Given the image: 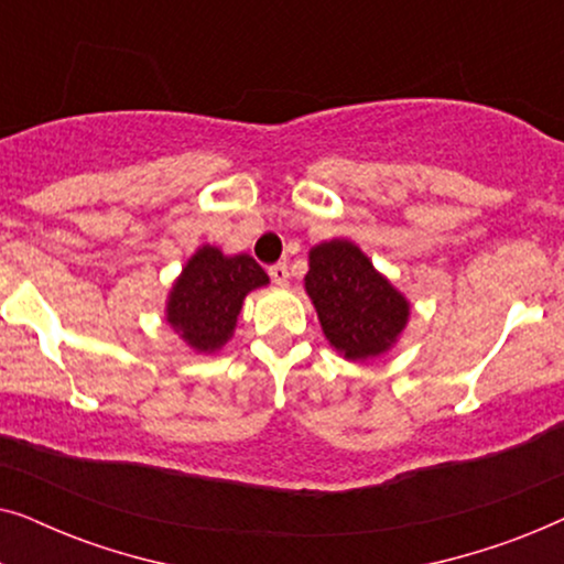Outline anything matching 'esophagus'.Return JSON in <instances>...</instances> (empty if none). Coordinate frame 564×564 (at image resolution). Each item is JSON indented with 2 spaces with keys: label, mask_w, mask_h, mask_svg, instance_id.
<instances>
[{
  "label": "esophagus",
  "mask_w": 564,
  "mask_h": 564,
  "mask_svg": "<svg viewBox=\"0 0 564 564\" xmlns=\"http://www.w3.org/2000/svg\"><path fill=\"white\" fill-rule=\"evenodd\" d=\"M269 276H272V282L274 284H288L290 282V269H288V264H284V261H280V264H274V267H269Z\"/></svg>",
  "instance_id": "1"
}]
</instances>
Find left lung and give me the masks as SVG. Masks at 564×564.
I'll list each match as a JSON object with an SVG mask.
<instances>
[{
  "mask_svg": "<svg viewBox=\"0 0 564 564\" xmlns=\"http://www.w3.org/2000/svg\"><path fill=\"white\" fill-rule=\"evenodd\" d=\"M305 292L323 334L344 359L380 357L403 334L411 305L346 238L313 246L307 253Z\"/></svg>",
  "mask_w": 564,
  "mask_h": 564,
  "instance_id": "1",
  "label": "left lung"
}]
</instances>
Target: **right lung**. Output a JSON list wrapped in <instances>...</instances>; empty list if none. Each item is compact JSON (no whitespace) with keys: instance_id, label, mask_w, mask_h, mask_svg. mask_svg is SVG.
Returning <instances> with one entry per match:
<instances>
[{"instance_id":"1","label":"right lung","mask_w":564,"mask_h":564,"mask_svg":"<svg viewBox=\"0 0 564 564\" xmlns=\"http://www.w3.org/2000/svg\"><path fill=\"white\" fill-rule=\"evenodd\" d=\"M264 284L269 276L249 253L226 257L207 243L192 253L180 280L172 284L166 303L169 326L195 351H218L234 336L243 297Z\"/></svg>"}]
</instances>
